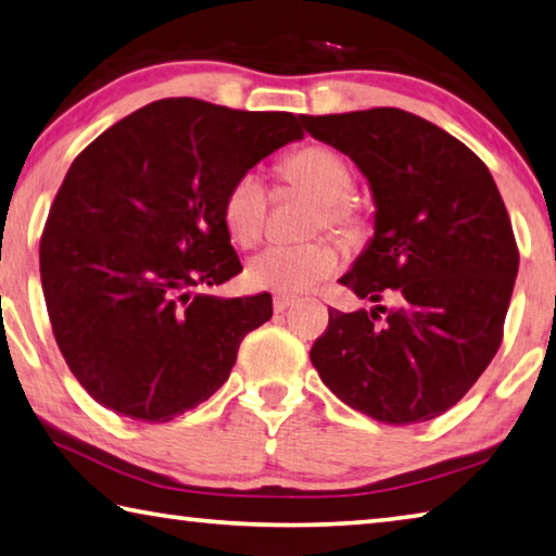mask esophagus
<instances>
[{
	"label": "esophagus",
	"mask_w": 556,
	"mask_h": 556,
	"mask_svg": "<svg viewBox=\"0 0 556 556\" xmlns=\"http://www.w3.org/2000/svg\"><path fill=\"white\" fill-rule=\"evenodd\" d=\"M296 304H299V299H294V296H285V294H277V296H275V313H285L287 308L296 306Z\"/></svg>",
	"instance_id": "1"
}]
</instances>
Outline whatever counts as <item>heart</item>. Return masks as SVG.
I'll use <instances>...</instances> for the list:
<instances>
[{
    "label": "heart",
    "mask_w": 556,
    "mask_h": 556,
    "mask_svg": "<svg viewBox=\"0 0 556 556\" xmlns=\"http://www.w3.org/2000/svg\"><path fill=\"white\" fill-rule=\"evenodd\" d=\"M281 177L311 191L320 201L316 226L348 228L355 211L348 204L352 169L338 150L328 146H306L296 150L285 165ZM267 191L255 173L240 175L224 199V224L238 245L257 243L265 226ZM340 267V252L326 240L306 245H269L248 262V281L255 289L277 294H304L320 285Z\"/></svg>",
    "instance_id": "1"
}]
</instances>
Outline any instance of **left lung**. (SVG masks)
Masks as SVG:
<instances>
[{"mask_svg":"<svg viewBox=\"0 0 556 556\" xmlns=\"http://www.w3.org/2000/svg\"><path fill=\"white\" fill-rule=\"evenodd\" d=\"M299 121L357 165L375 201V236L340 277L375 306L330 308L313 367L342 403L379 422L438 418L496 355L518 277L496 181L467 146L408 111Z\"/></svg>","mask_w":556,"mask_h":556,"instance_id":"left-lung-1","label":"left lung"}]
</instances>
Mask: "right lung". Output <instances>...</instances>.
Listing matches in <instances>:
<instances>
[{
  "instance_id": "right-lung-1",
  "label": "right lung",
  "mask_w": 556,
  "mask_h": 556,
  "mask_svg": "<svg viewBox=\"0 0 556 556\" xmlns=\"http://www.w3.org/2000/svg\"><path fill=\"white\" fill-rule=\"evenodd\" d=\"M304 134L287 111L160 99L75 157L40 238L53 336L85 391L167 422L214 396L271 296L194 294L236 277L224 224L233 181Z\"/></svg>"
}]
</instances>
